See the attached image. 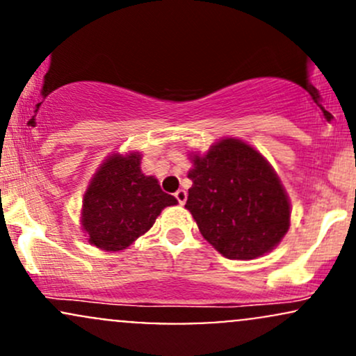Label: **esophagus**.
<instances>
[{
	"mask_svg": "<svg viewBox=\"0 0 356 356\" xmlns=\"http://www.w3.org/2000/svg\"><path fill=\"white\" fill-rule=\"evenodd\" d=\"M175 200H177L179 204H184L186 200H188V193H186L184 189H179L177 193H175Z\"/></svg>",
	"mask_w": 356,
	"mask_h": 356,
	"instance_id": "obj_1",
	"label": "esophagus"
}]
</instances>
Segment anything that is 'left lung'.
<instances>
[{
    "mask_svg": "<svg viewBox=\"0 0 356 356\" xmlns=\"http://www.w3.org/2000/svg\"><path fill=\"white\" fill-rule=\"evenodd\" d=\"M193 162L186 208L220 254L254 259L282 241L290 227V203L261 153L227 138Z\"/></svg>",
    "mask_w": 356,
    "mask_h": 356,
    "instance_id": "8db88e82",
    "label": "left lung"
}]
</instances>
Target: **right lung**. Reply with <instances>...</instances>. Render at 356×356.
<instances>
[{"instance_id":"1","label":"right lung","mask_w":356,"mask_h":356,"mask_svg":"<svg viewBox=\"0 0 356 356\" xmlns=\"http://www.w3.org/2000/svg\"><path fill=\"white\" fill-rule=\"evenodd\" d=\"M140 155H112L90 182L81 225L88 242L102 250H122L148 232L165 207L177 200L140 168Z\"/></svg>"}]
</instances>
